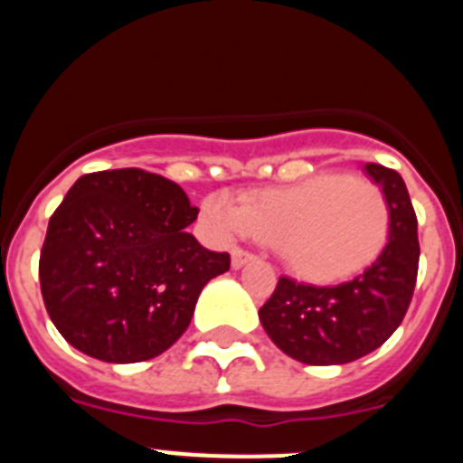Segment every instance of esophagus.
I'll list each match as a JSON object with an SVG mask.
<instances>
[{"label":"esophagus","mask_w":463,"mask_h":463,"mask_svg":"<svg viewBox=\"0 0 463 463\" xmlns=\"http://www.w3.org/2000/svg\"><path fill=\"white\" fill-rule=\"evenodd\" d=\"M248 261H252L250 252H248V250H241V248H236V250H232V267L241 269V267H245Z\"/></svg>","instance_id":"esophagus-1"}]
</instances>
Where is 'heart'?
<instances>
[{"mask_svg": "<svg viewBox=\"0 0 463 463\" xmlns=\"http://www.w3.org/2000/svg\"><path fill=\"white\" fill-rule=\"evenodd\" d=\"M202 218L222 239L255 236L273 245L294 276L338 282L369 269L392 234L383 187L345 174H317L252 192L243 206L222 194L203 199Z\"/></svg>", "mask_w": 463, "mask_h": 463, "instance_id": "1", "label": "heart"}]
</instances>
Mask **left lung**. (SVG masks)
<instances>
[{"instance_id": "1", "label": "left lung", "mask_w": 463, "mask_h": 463, "mask_svg": "<svg viewBox=\"0 0 463 463\" xmlns=\"http://www.w3.org/2000/svg\"><path fill=\"white\" fill-rule=\"evenodd\" d=\"M366 171L392 206V234L383 255L357 278L334 288L282 276L260 308L269 338L310 366L347 364L373 353L403 322L415 292L420 241L406 183L383 165H366Z\"/></svg>"}]
</instances>
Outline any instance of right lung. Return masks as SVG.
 <instances>
[{"mask_svg": "<svg viewBox=\"0 0 463 463\" xmlns=\"http://www.w3.org/2000/svg\"><path fill=\"white\" fill-rule=\"evenodd\" d=\"M199 208L181 185L143 169L80 175L48 222L41 297L76 350L109 364L169 350L211 278L229 271L185 227Z\"/></svg>", "mask_w": 463, "mask_h": 463, "instance_id": "1", "label": "right lung"}]
</instances>
